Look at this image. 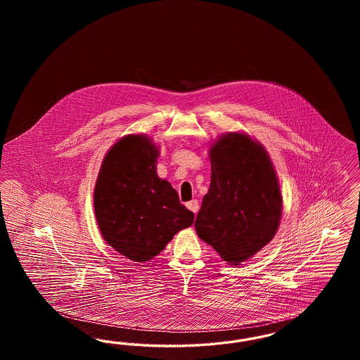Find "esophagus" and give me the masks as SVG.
I'll return each mask as SVG.
<instances>
[{
    "mask_svg": "<svg viewBox=\"0 0 360 360\" xmlns=\"http://www.w3.org/2000/svg\"><path fill=\"white\" fill-rule=\"evenodd\" d=\"M186 206H188V209H190L194 214H197V212H198V209H200V205H198V201H197V200H191V201H188Z\"/></svg>",
    "mask_w": 360,
    "mask_h": 360,
    "instance_id": "obj_1",
    "label": "esophagus"
}]
</instances>
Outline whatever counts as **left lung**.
<instances>
[{
  "instance_id": "8db88e82",
  "label": "left lung",
  "mask_w": 360,
  "mask_h": 360,
  "mask_svg": "<svg viewBox=\"0 0 360 360\" xmlns=\"http://www.w3.org/2000/svg\"><path fill=\"white\" fill-rule=\"evenodd\" d=\"M210 186L195 231L225 262L240 264L269 244L282 216V197L264 147L245 134L228 132L209 148Z\"/></svg>"
}]
</instances>
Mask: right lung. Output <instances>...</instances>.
<instances>
[{
  "label": "right lung",
  "instance_id": "1",
  "mask_svg": "<svg viewBox=\"0 0 360 360\" xmlns=\"http://www.w3.org/2000/svg\"><path fill=\"white\" fill-rule=\"evenodd\" d=\"M158 156L150 137L127 135L105 155L94 188L103 240L134 262L156 257L176 232L194 223L176 190L158 176Z\"/></svg>",
  "mask_w": 360,
  "mask_h": 360
}]
</instances>
